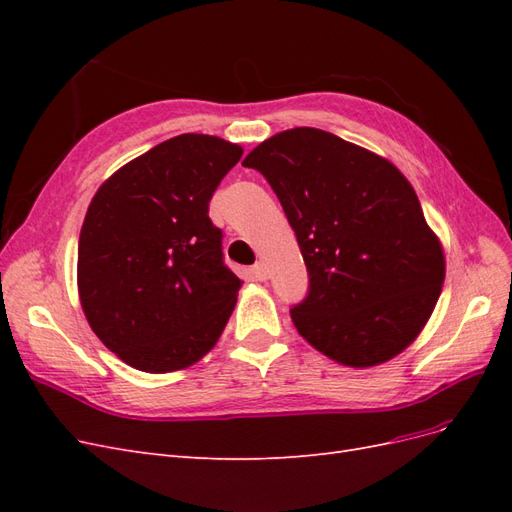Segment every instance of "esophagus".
<instances>
[{
  "label": "esophagus",
  "instance_id": "34e87169",
  "mask_svg": "<svg viewBox=\"0 0 512 512\" xmlns=\"http://www.w3.org/2000/svg\"><path fill=\"white\" fill-rule=\"evenodd\" d=\"M252 275H254V280H258V282H265L267 277H269V273H267V265L265 262H256V265L252 267Z\"/></svg>",
  "mask_w": 512,
  "mask_h": 512
}]
</instances>
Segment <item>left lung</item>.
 I'll return each mask as SVG.
<instances>
[{
  "mask_svg": "<svg viewBox=\"0 0 512 512\" xmlns=\"http://www.w3.org/2000/svg\"><path fill=\"white\" fill-rule=\"evenodd\" d=\"M256 168L280 198L309 275L294 327L348 367L391 361L423 331L444 284V252L410 181L376 153L316 128L260 143Z\"/></svg>",
  "mask_w": 512,
  "mask_h": 512,
  "instance_id": "8db88e82",
  "label": "left lung"
}]
</instances>
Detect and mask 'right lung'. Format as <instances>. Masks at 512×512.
I'll return each instance as SVG.
<instances>
[{
    "mask_svg": "<svg viewBox=\"0 0 512 512\" xmlns=\"http://www.w3.org/2000/svg\"><path fill=\"white\" fill-rule=\"evenodd\" d=\"M241 156L218 136L181 134L121 166L91 198L79 297L89 327L130 367H190L220 339L241 280L224 265L209 200Z\"/></svg>",
    "mask_w": 512,
    "mask_h": 512,
    "instance_id": "add662e5",
    "label": "right lung"
}]
</instances>
